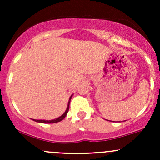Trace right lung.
I'll list each match as a JSON object with an SVG mask.
<instances>
[{"label":"right lung","instance_id":"obj_1","mask_svg":"<svg viewBox=\"0 0 160 160\" xmlns=\"http://www.w3.org/2000/svg\"><path fill=\"white\" fill-rule=\"evenodd\" d=\"M71 98H72V95H71V97L70 98V100H69L68 105H67V110L65 111V112H64L63 114L60 116V117L57 118H56V119H53V120H49V121H48V120H35V119H33V121H35V122H40V123H56V122H60V121H62V119L66 117V115H67V113H68V111H69Z\"/></svg>","mask_w":160,"mask_h":160}]
</instances>
